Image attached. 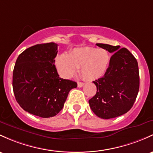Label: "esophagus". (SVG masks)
<instances>
[{
    "mask_svg": "<svg viewBox=\"0 0 153 153\" xmlns=\"http://www.w3.org/2000/svg\"><path fill=\"white\" fill-rule=\"evenodd\" d=\"M83 85H84V83H82V82H78V86L80 87H80L83 86Z\"/></svg>",
    "mask_w": 153,
    "mask_h": 153,
    "instance_id": "esophagus-1",
    "label": "esophagus"
}]
</instances>
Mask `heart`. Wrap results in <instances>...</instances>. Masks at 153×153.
<instances>
[{
	"mask_svg": "<svg viewBox=\"0 0 153 153\" xmlns=\"http://www.w3.org/2000/svg\"><path fill=\"white\" fill-rule=\"evenodd\" d=\"M109 53L105 48H75L68 55L62 53L56 58L59 73L64 78H70L80 68V73L85 80H95L103 76L110 64Z\"/></svg>",
	"mask_w": 153,
	"mask_h": 153,
	"instance_id": "b5f03b06",
	"label": "heart"
}]
</instances>
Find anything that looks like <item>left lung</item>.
Returning a JSON list of instances; mask_svg holds the SVG:
<instances>
[{
  "label": "left lung",
  "mask_w": 153,
  "mask_h": 153,
  "mask_svg": "<svg viewBox=\"0 0 153 153\" xmlns=\"http://www.w3.org/2000/svg\"><path fill=\"white\" fill-rule=\"evenodd\" d=\"M112 56L106 73L94 81L97 94L88 101L91 110L99 117L114 118L129 111L139 88L138 63L131 53L120 46L97 43Z\"/></svg>",
  "instance_id": "1"
}]
</instances>
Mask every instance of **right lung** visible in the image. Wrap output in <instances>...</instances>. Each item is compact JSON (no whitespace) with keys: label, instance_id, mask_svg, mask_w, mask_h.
Here are the masks:
<instances>
[{"label":"right lung","instance_id":"1","mask_svg":"<svg viewBox=\"0 0 153 153\" xmlns=\"http://www.w3.org/2000/svg\"><path fill=\"white\" fill-rule=\"evenodd\" d=\"M58 45L37 44L20 53L13 71V91L20 107L41 117L55 116L77 83L59 78L54 58Z\"/></svg>","mask_w":153,"mask_h":153}]
</instances>
